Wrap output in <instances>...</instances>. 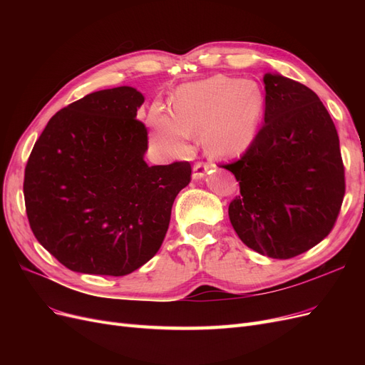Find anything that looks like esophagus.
<instances>
[{"label": "esophagus", "mask_w": 365, "mask_h": 365, "mask_svg": "<svg viewBox=\"0 0 365 365\" xmlns=\"http://www.w3.org/2000/svg\"><path fill=\"white\" fill-rule=\"evenodd\" d=\"M208 169H210V165L208 164H205V163H196L195 165H193V173H192V178L193 180H202L204 176H205V173L208 172Z\"/></svg>", "instance_id": "34e87169"}]
</instances>
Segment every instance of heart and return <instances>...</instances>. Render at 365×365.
I'll return each instance as SVG.
<instances>
[{"label": "heart", "mask_w": 365, "mask_h": 365, "mask_svg": "<svg viewBox=\"0 0 365 365\" xmlns=\"http://www.w3.org/2000/svg\"><path fill=\"white\" fill-rule=\"evenodd\" d=\"M262 111L263 96L256 82L212 76L182 85L175 94L172 111L152 108L148 125L165 152H187L190 137L201 132L210 155L228 158L248 149Z\"/></svg>", "instance_id": "1"}]
</instances>
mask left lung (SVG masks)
Masks as SVG:
<instances>
[{
  "label": "left lung",
  "mask_w": 365,
  "mask_h": 365,
  "mask_svg": "<svg viewBox=\"0 0 365 365\" xmlns=\"http://www.w3.org/2000/svg\"><path fill=\"white\" fill-rule=\"evenodd\" d=\"M264 123L230 170L240 196L228 207L244 244L263 256L291 259L334 228L346 192L338 132L306 85L267 73Z\"/></svg>",
  "instance_id": "left-lung-1"
}]
</instances>
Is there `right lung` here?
<instances>
[{"label": "right lung", "mask_w": 365, "mask_h": 365, "mask_svg": "<svg viewBox=\"0 0 365 365\" xmlns=\"http://www.w3.org/2000/svg\"><path fill=\"white\" fill-rule=\"evenodd\" d=\"M145 97L118 86L54 114L24 175L33 235L63 267L82 274H130L158 252L190 163L148 165Z\"/></svg>", "instance_id": "right-lung-1"}]
</instances>
